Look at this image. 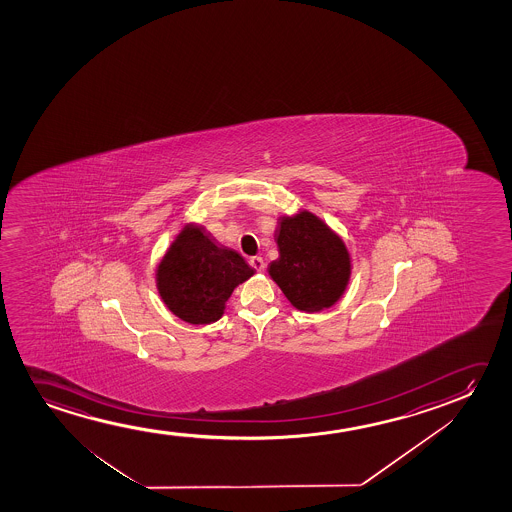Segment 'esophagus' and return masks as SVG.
<instances>
[{"mask_svg":"<svg viewBox=\"0 0 512 512\" xmlns=\"http://www.w3.org/2000/svg\"><path fill=\"white\" fill-rule=\"evenodd\" d=\"M250 266L257 271V273H264V269H266V262L262 257H252L250 259Z\"/></svg>","mask_w":512,"mask_h":512,"instance_id":"34e87169","label":"esophagus"}]
</instances>
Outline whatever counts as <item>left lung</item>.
I'll return each instance as SVG.
<instances>
[{
    "mask_svg": "<svg viewBox=\"0 0 512 512\" xmlns=\"http://www.w3.org/2000/svg\"><path fill=\"white\" fill-rule=\"evenodd\" d=\"M280 257L269 274L294 308L318 313L334 306L350 281V253L323 220L302 210L281 217L276 229Z\"/></svg>",
    "mask_w": 512,
    "mask_h": 512,
    "instance_id": "8db88e82",
    "label": "left lung"
}]
</instances>
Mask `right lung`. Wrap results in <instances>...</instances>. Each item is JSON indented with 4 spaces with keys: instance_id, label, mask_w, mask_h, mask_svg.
I'll return each instance as SVG.
<instances>
[{
    "instance_id": "obj_1",
    "label": "right lung",
    "mask_w": 512,
    "mask_h": 512,
    "mask_svg": "<svg viewBox=\"0 0 512 512\" xmlns=\"http://www.w3.org/2000/svg\"><path fill=\"white\" fill-rule=\"evenodd\" d=\"M252 267L231 248L218 246L197 227L185 225L157 266V290L173 315L206 325L224 315L225 302Z\"/></svg>"
}]
</instances>
